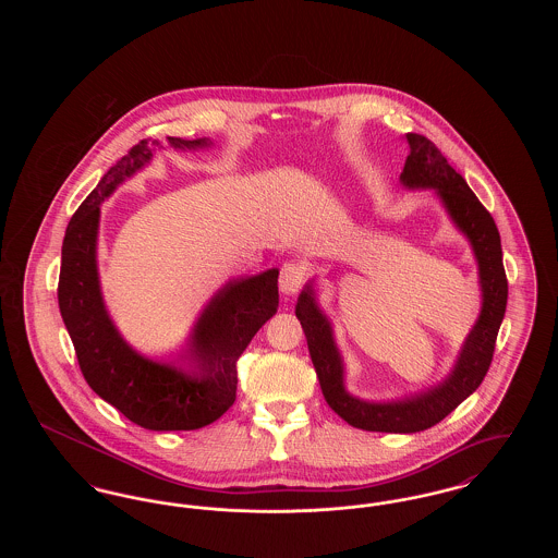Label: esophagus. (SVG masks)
<instances>
[{"label":"esophagus","instance_id":"obj_1","mask_svg":"<svg viewBox=\"0 0 558 558\" xmlns=\"http://www.w3.org/2000/svg\"><path fill=\"white\" fill-rule=\"evenodd\" d=\"M305 278H307V267L294 264V262L284 264L282 271H280V291L287 296H294L296 292L303 289Z\"/></svg>","mask_w":558,"mask_h":558}]
</instances>
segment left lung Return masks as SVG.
I'll return each mask as SVG.
<instances>
[{
  "mask_svg": "<svg viewBox=\"0 0 558 558\" xmlns=\"http://www.w3.org/2000/svg\"><path fill=\"white\" fill-rule=\"evenodd\" d=\"M410 155L399 175L405 190H430L456 230L469 240L478 269L481 312L444 380L401 399L372 401L349 393L345 360L337 347L332 322L319 307L316 282L310 280L296 299L294 314L303 326L310 355L326 403L351 426L378 433H418L456 410L477 391L489 371L496 337L505 319L508 282L496 221L441 150L418 133H405Z\"/></svg>",
  "mask_w": 558,
  "mask_h": 558,
  "instance_id": "8db88e82",
  "label": "left lung"
}]
</instances>
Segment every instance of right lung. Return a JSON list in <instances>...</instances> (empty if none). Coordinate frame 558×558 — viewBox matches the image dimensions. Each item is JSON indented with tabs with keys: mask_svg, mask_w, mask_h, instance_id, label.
Returning a JSON list of instances; mask_svg holds the SVG:
<instances>
[{
	"mask_svg": "<svg viewBox=\"0 0 558 558\" xmlns=\"http://www.w3.org/2000/svg\"><path fill=\"white\" fill-rule=\"evenodd\" d=\"M175 150H198L209 137H167ZM159 140H142L100 180L69 221L62 242L58 305L81 372L96 396L148 430L211 425L236 399L242 351L278 312V267L232 278L213 294L173 357L153 360L133 349L108 314L98 271L100 205L142 171Z\"/></svg>",
	"mask_w": 558,
	"mask_h": 558,
	"instance_id": "right-lung-1",
	"label": "right lung"
}]
</instances>
